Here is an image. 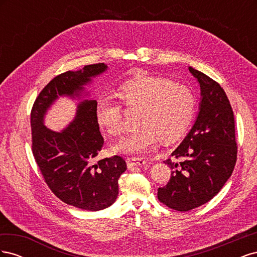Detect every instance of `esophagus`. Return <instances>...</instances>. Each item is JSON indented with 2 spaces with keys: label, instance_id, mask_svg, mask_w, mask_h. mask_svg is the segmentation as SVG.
<instances>
[{
  "label": "esophagus",
  "instance_id": "esophagus-1",
  "mask_svg": "<svg viewBox=\"0 0 257 257\" xmlns=\"http://www.w3.org/2000/svg\"><path fill=\"white\" fill-rule=\"evenodd\" d=\"M127 163V166L128 168H133V167H143L147 164V161L144 158H128L126 160Z\"/></svg>",
  "mask_w": 257,
  "mask_h": 257
}]
</instances>
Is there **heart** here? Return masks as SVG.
Here are the masks:
<instances>
[{
    "mask_svg": "<svg viewBox=\"0 0 257 257\" xmlns=\"http://www.w3.org/2000/svg\"><path fill=\"white\" fill-rule=\"evenodd\" d=\"M119 97L127 109L139 110L136 118L139 127L112 147L116 152L145 153L160 139L162 143L175 142L188 131L195 113L196 102L192 91L161 77L145 76L124 83ZM95 115L108 135L122 134V109L109 95L97 97Z\"/></svg>",
    "mask_w": 257,
    "mask_h": 257,
    "instance_id": "b5f03b06",
    "label": "heart"
}]
</instances>
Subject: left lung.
Wrapping results in <instances>:
<instances>
[{"instance_id": "1", "label": "left lung", "mask_w": 257, "mask_h": 257, "mask_svg": "<svg viewBox=\"0 0 257 257\" xmlns=\"http://www.w3.org/2000/svg\"><path fill=\"white\" fill-rule=\"evenodd\" d=\"M201 100L195 123L183 142L164 161L172 168L158 198L178 211H189L212 199L226 183L237 161L235 118L221 85L193 67Z\"/></svg>"}]
</instances>
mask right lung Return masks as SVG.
Masks as SVG:
<instances>
[{
	"instance_id": "right-lung-1",
	"label": "right lung",
	"mask_w": 257,
	"mask_h": 257,
	"mask_svg": "<svg viewBox=\"0 0 257 257\" xmlns=\"http://www.w3.org/2000/svg\"><path fill=\"white\" fill-rule=\"evenodd\" d=\"M106 69V64L98 63L58 75L38 94L31 111L32 152L45 182L63 203L89 211L114 203L126 163L118 155L94 161L104 145L95 99L79 102L75 119L61 132L48 128L44 118L59 96L79 98L83 85Z\"/></svg>"
}]
</instances>
